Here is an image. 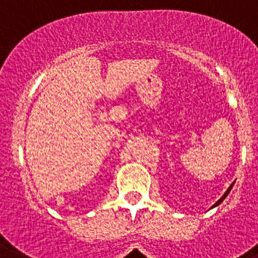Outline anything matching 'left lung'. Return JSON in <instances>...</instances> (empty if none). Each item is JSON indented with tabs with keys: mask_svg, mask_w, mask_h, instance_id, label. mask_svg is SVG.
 Here are the masks:
<instances>
[{
	"mask_svg": "<svg viewBox=\"0 0 258 258\" xmlns=\"http://www.w3.org/2000/svg\"><path fill=\"white\" fill-rule=\"evenodd\" d=\"M233 184H234V182H233ZM233 184H230V187H229V188H228V189H227V192H225V194H224V195H223V196H221V199H220V200H219V201H218V202H216V204H215V205H214V206H213V208H215V206L220 205L221 202H223V200H224V199H225V197H227V196H228V194H229V192H230V189H232V188H233Z\"/></svg>",
	"mask_w": 258,
	"mask_h": 258,
	"instance_id": "8db88e82",
	"label": "left lung"
}]
</instances>
